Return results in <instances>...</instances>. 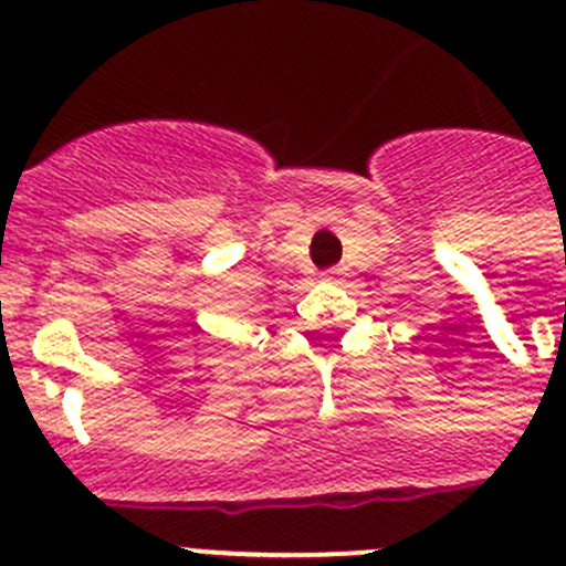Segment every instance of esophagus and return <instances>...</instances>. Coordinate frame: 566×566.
Returning <instances> with one entry per match:
<instances>
[{
    "label": "esophagus",
    "mask_w": 566,
    "mask_h": 566,
    "mask_svg": "<svg viewBox=\"0 0 566 566\" xmlns=\"http://www.w3.org/2000/svg\"><path fill=\"white\" fill-rule=\"evenodd\" d=\"M339 268H328V271H323V279H326V282H332V279H337L339 276Z\"/></svg>",
    "instance_id": "obj_1"
}]
</instances>
